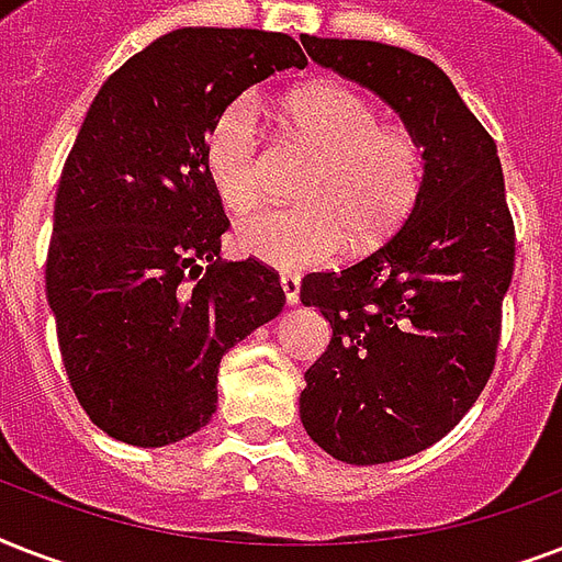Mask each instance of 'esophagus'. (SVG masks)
Returning a JSON list of instances; mask_svg holds the SVG:
<instances>
[{"mask_svg": "<svg viewBox=\"0 0 562 562\" xmlns=\"http://www.w3.org/2000/svg\"><path fill=\"white\" fill-rule=\"evenodd\" d=\"M280 289H282V294H285V303H289V306H294V303L300 300V280H297V277H294V273H282Z\"/></svg>", "mask_w": 562, "mask_h": 562, "instance_id": "1", "label": "esophagus"}]
</instances>
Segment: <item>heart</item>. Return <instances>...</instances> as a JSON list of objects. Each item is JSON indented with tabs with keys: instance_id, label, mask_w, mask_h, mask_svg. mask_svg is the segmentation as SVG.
I'll return each mask as SVG.
<instances>
[{
	"instance_id": "heart-1",
	"label": "heart",
	"mask_w": 562,
	"mask_h": 562,
	"mask_svg": "<svg viewBox=\"0 0 562 562\" xmlns=\"http://www.w3.org/2000/svg\"><path fill=\"white\" fill-rule=\"evenodd\" d=\"M300 139L321 154L300 187L303 206L259 210L238 221L236 247L259 262L303 271L333 262L347 241L382 245L402 227L423 187V151L347 87H308L289 101ZM203 166L224 206L247 212L265 189L262 108L254 92L218 110Z\"/></svg>"
}]
</instances>
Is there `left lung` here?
Here are the masks:
<instances>
[{
  "instance_id": "obj_1",
  "label": "left lung",
  "mask_w": 562,
  "mask_h": 562,
  "mask_svg": "<svg viewBox=\"0 0 562 562\" xmlns=\"http://www.w3.org/2000/svg\"><path fill=\"white\" fill-rule=\"evenodd\" d=\"M300 40L315 64L387 101L426 160L414 210L379 250L300 285L333 326L300 393L308 437L356 467L400 461L449 435L496 364L516 256L505 175L493 136L428 57Z\"/></svg>"
}]
</instances>
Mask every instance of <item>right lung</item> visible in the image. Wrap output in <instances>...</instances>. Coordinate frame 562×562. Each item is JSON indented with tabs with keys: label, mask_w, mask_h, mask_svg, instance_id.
<instances>
[{
	"label": "right lung",
	"mask_w": 562,
	"mask_h": 562,
	"mask_svg": "<svg viewBox=\"0 0 562 562\" xmlns=\"http://www.w3.org/2000/svg\"><path fill=\"white\" fill-rule=\"evenodd\" d=\"M289 34L178 29L110 75L57 183L46 297L87 417L131 446L210 423L229 347L285 306L256 259L221 262L229 227L203 166L218 110L303 66Z\"/></svg>",
	"instance_id": "add662e5"
}]
</instances>
